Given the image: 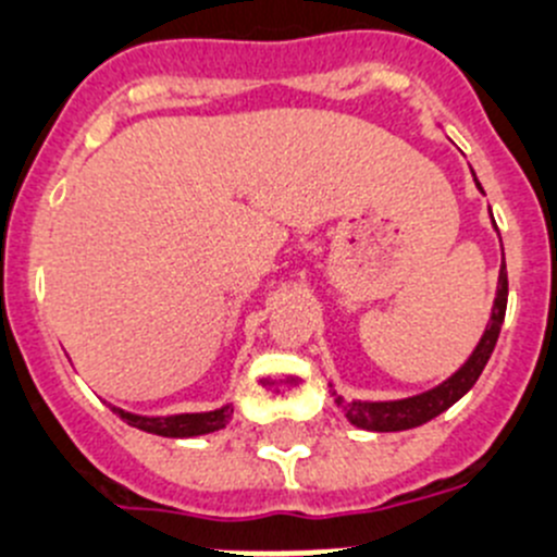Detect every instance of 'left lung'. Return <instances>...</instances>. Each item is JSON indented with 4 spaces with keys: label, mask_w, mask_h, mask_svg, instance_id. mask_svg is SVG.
<instances>
[{
    "label": "left lung",
    "mask_w": 557,
    "mask_h": 557,
    "mask_svg": "<svg viewBox=\"0 0 557 557\" xmlns=\"http://www.w3.org/2000/svg\"><path fill=\"white\" fill-rule=\"evenodd\" d=\"M475 176V173H472ZM478 190L483 193L481 182L475 178ZM494 221V218H492ZM505 306H508V270H505V257L503 268H499V282H497V298L492 306V320H488L486 331H483L478 348L472 350L467 361L461 364V370H456L445 384H438L436 389L422 392L414 397H403V400H384V403H367V400H345V397L336 395V406L342 408V414L348 417L350 425L364 428V431H408V428L425 425L433 417H438L442 411L453 406L456 400H461L475 381L481 379L483 367H486L488 356H492L494 345H497L499 329H503L505 320Z\"/></svg>",
    "instance_id": "8db88e82"
}]
</instances>
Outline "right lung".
Wrapping results in <instances>:
<instances>
[{
    "mask_svg": "<svg viewBox=\"0 0 557 557\" xmlns=\"http://www.w3.org/2000/svg\"><path fill=\"white\" fill-rule=\"evenodd\" d=\"M112 411L121 417L124 422H129L132 428H140L146 433H157V436L168 438H190V436H203V433H215L221 428L228 425L234 408L221 406L215 411H201V414H173V417H140L124 411V408H115Z\"/></svg>",
    "mask_w": 557,
    "mask_h": 557,
    "instance_id": "obj_1",
    "label": "right lung"
}]
</instances>
